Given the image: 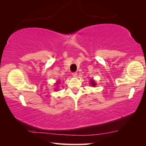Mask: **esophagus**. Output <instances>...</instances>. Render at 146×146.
Wrapping results in <instances>:
<instances>
[{
  "instance_id": "obj_1",
  "label": "esophagus",
  "mask_w": 146,
  "mask_h": 146,
  "mask_svg": "<svg viewBox=\"0 0 146 146\" xmlns=\"http://www.w3.org/2000/svg\"><path fill=\"white\" fill-rule=\"evenodd\" d=\"M72 75H73V76H74V77H76V76H77V73L74 72L72 73Z\"/></svg>"
}]
</instances>
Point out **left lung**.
Wrapping results in <instances>:
<instances>
[{"mask_svg": "<svg viewBox=\"0 0 146 146\" xmlns=\"http://www.w3.org/2000/svg\"><path fill=\"white\" fill-rule=\"evenodd\" d=\"M91 85H92L93 86H95L96 85V84L95 83V81L93 80H91Z\"/></svg>", "mask_w": 146, "mask_h": 146, "instance_id": "1", "label": "left lung"}]
</instances>
